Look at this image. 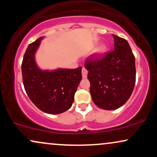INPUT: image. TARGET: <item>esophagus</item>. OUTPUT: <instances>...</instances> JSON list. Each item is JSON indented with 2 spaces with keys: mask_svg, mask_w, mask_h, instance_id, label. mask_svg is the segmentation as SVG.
<instances>
[{
  "mask_svg": "<svg viewBox=\"0 0 157 157\" xmlns=\"http://www.w3.org/2000/svg\"><path fill=\"white\" fill-rule=\"evenodd\" d=\"M87 75H88V71L86 70V68H82V75L83 78H86L87 77Z\"/></svg>",
  "mask_w": 157,
  "mask_h": 157,
  "instance_id": "obj_1",
  "label": "esophagus"
}]
</instances>
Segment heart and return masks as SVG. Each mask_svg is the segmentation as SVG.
<instances>
[{
  "label": "heart",
  "mask_w": 157,
  "mask_h": 157,
  "mask_svg": "<svg viewBox=\"0 0 157 157\" xmlns=\"http://www.w3.org/2000/svg\"><path fill=\"white\" fill-rule=\"evenodd\" d=\"M97 52H98V53H103V52H105V51H106V47L105 46H100V48H98V49L97 50Z\"/></svg>",
  "instance_id": "obj_1"
}]
</instances>
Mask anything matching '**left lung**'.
<instances>
[{
  "label": "left lung",
  "instance_id": "left-lung-1",
  "mask_svg": "<svg viewBox=\"0 0 157 157\" xmlns=\"http://www.w3.org/2000/svg\"><path fill=\"white\" fill-rule=\"evenodd\" d=\"M114 49L86 59L90 93L99 108L114 110L127 102L136 82L135 57L125 39L113 35Z\"/></svg>",
  "mask_w": 157,
  "mask_h": 157
}]
</instances>
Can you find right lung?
I'll use <instances>...</instances> for the list:
<instances>
[{
  "instance_id": "right-lung-1",
  "label": "right lung",
  "mask_w": 157,
  "mask_h": 157,
  "mask_svg": "<svg viewBox=\"0 0 157 157\" xmlns=\"http://www.w3.org/2000/svg\"><path fill=\"white\" fill-rule=\"evenodd\" d=\"M42 37L29 45L21 64L25 91L40 110L50 114L67 111L82 80V67L75 69L41 71L35 61V53Z\"/></svg>"
}]
</instances>
